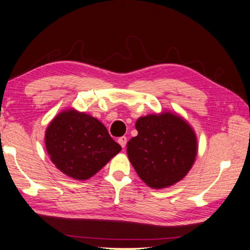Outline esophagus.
Instances as JSON below:
<instances>
[{
    "label": "esophagus",
    "mask_w": 250,
    "mask_h": 250,
    "mask_svg": "<svg viewBox=\"0 0 250 250\" xmlns=\"http://www.w3.org/2000/svg\"><path fill=\"white\" fill-rule=\"evenodd\" d=\"M118 143H119V145L123 148H125V145H126V137L125 136H121L120 138H118Z\"/></svg>",
    "instance_id": "1"
}]
</instances>
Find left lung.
<instances>
[{
  "label": "left lung",
  "instance_id": "1",
  "mask_svg": "<svg viewBox=\"0 0 250 250\" xmlns=\"http://www.w3.org/2000/svg\"><path fill=\"white\" fill-rule=\"evenodd\" d=\"M138 134L126 144L131 164L143 181L152 188H165L188 175L193 167L198 144L193 127L169 111L139 117Z\"/></svg>",
  "mask_w": 250,
  "mask_h": 250
}]
</instances>
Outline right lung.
Listing matches in <instances>:
<instances>
[{
	"mask_svg": "<svg viewBox=\"0 0 250 250\" xmlns=\"http://www.w3.org/2000/svg\"><path fill=\"white\" fill-rule=\"evenodd\" d=\"M44 144L56 168L80 181L96 175L121 150L101 121L75 108L63 109L52 119Z\"/></svg>",
	"mask_w": 250,
	"mask_h": 250,
	"instance_id": "add662e5",
	"label": "right lung"
}]
</instances>
